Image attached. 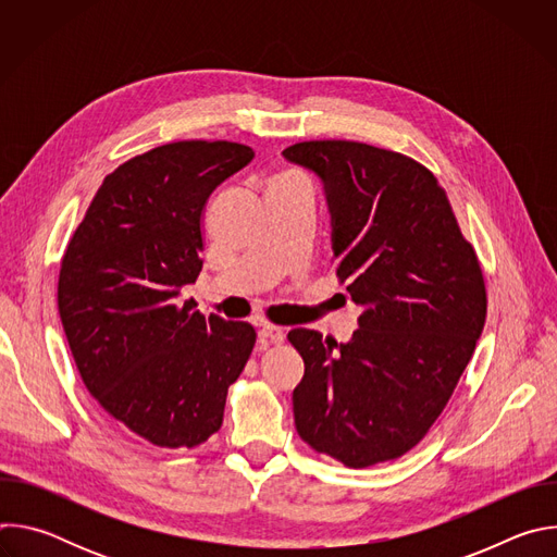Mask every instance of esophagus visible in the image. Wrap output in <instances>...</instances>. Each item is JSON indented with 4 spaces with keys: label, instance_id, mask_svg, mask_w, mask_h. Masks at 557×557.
I'll return each instance as SVG.
<instances>
[{
    "label": "esophagus",
    "instance_id": "obj_1",
    "mask_svg": "<svg viewBox=\"0 0 557 557\" xmlns=\"http://www.w3.org/2000/svg\"><path fill=\"white\" fill-rule=\"evenodd\" d=\"M258 335H260V342H264V344H275V346H280V344L284 342V337H286L284 329H280V326H271V324L262 326Z\"/></svg>",
    "mask_w": 557,
    "mask_h": 557
}]
</instances>
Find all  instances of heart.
I'll return each instance as SVG.
<instances>
[{"label":"heart","mask_w":557,"mask_h":557,"mask_svg":"<svg viewBox=\"0 0 557 557\" xmlns=\"http://www.w3.org/2000/svg\"><path fill=\"white\" fill-rule=\"evenodd\" d=\"M286 178H293V176H282V178H280V181H286Z\"/></svg>","instance_id":"b5f03b06"}]
</instances>
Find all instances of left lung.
<instances>
[{"mask_svg":"<svg viewBox=\"0 0 557 557\" xmlns=\"http://www.w3.org/2000/svg\"><path fill=\"white\" fill-rule=\"evenodd\" d=\"M288 161L324 181L333 267L363 308L348 344L295 329V428L361 469L401 458L445 410L487 317L481 260L447 191L414 158L357 140H304Z\"/></svg>","mask_w":557,"mask_h":557,"instance_id":"left-lung-1","label":"left lung"}]
</instances>
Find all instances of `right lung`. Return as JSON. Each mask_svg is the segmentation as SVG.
Returning a JSON list of instances; mask_svg holds the SVG:
<instances>
[{"label":"right lung","mask_w":557,"mask_h":557,"mask_svg":"<svg viewBox=\"0 0 557 557\" xmlns=\"http://www.w3.org/2000/svg\"><path fill=\"white\" fill-rule=\"evenodd\" d=\"M231 140H178L106 176L61 258L57 304L78 374L99 406L156 447H198L222 425L226 389L256 331L205 317L194 284L211 191L251 163Z\"/></svg>","instance_id":"1"}]
</instances>
